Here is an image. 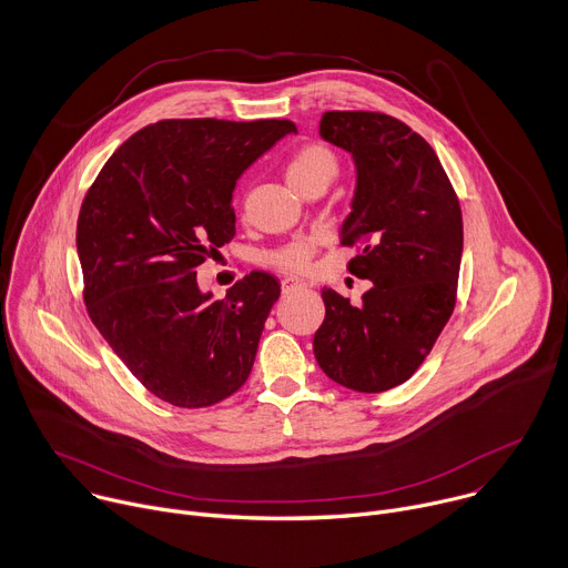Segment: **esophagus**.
I'll use <instances>...</instances> for the list:
<instances>
[{"instance_id":"esophagus-1","label":"esophagus","mask_w":568,"mask_h":568,"mask_svg":"<svg viewBox=\"0 0 568 568\" xmlns=\"http://www.w3.org/2000/svg\"><path fill=\"white\" fill-rule=\"evenodd\" d=\"M303 287H305V283H303L301 278H294V276L283 278V294H290V292H294V290H303Z\"/></svg>"}]
</instances>
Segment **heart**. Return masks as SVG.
<instances>
[{"label":"heart","instance_id":"heart-1","mask_svg":"<svg viewBox=\"0 0 568 568\" xmlns=\"http://www.w3.org/2000/svg\"><path fill=\"white\" fill-rule=\"evenodd\" d=\"M337 171H339L337 154L328 145L305 143L290 159L287 180L294 189H298V186H303L307 182H316V180L333 182ZM318 242H321L318 235L292 240V242H287V245L267 254V263L274 267H281L285 272H303V270H307V265L318 247Z\"/></svg>","mask_w":568,"mask_h":568}]
</instances>
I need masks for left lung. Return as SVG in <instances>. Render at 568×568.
Here are the masks:
<instances>
[{"instance_id":"left-lung-1","label":"left lung","mask_w":568,"mask_h":568,"mask_svg":"<svg viewBox=\"0 0 568 568\" xmlns=\"http://www.w3.org/2000/svg\"><path fill=\"white\" fill-rule=\"evenodd\" d=\"M321 136L355 159L353 211L342 245L348 272L373 281L359 305L321 290L326 318L314 357L331 379L359 393L407 382L432 353L456 305L463 215L434 148L382 112H326Z\"/></svg>"}]
</instances>
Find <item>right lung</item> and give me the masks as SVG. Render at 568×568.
Here are the masks:
<instances>
[{
  "instance_id": "add662e5",
  "label": "right lung",
  "mask_w": 568,
  "mask_h": 568,
  "mask_svg": "<svg viewBox=\"0 0 568 568\" xmlns=\"http://www.w3.org/2000/svg\"><path fill=\"white\" fill-rule=\"evenodd\" d=\"M290 132L287 119L156 121L108 159L80 206L88 314L130 373L173 407H211L252 373L278 278L252 272L213 301L197 267L235 235L237 178Z\"/></svg>"
}]
</instances>
